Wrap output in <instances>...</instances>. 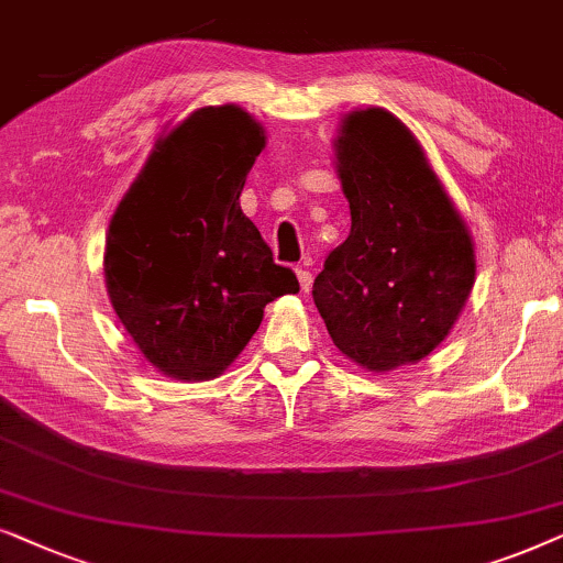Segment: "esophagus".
I'll return each mask as SVG.
<instances>
[{
	"label": "esophagus",
	"instance_id": "1",
	"mask_svg": "<svg viewBox=\"0 0 563 563\" xmlns=\"http://www.w3.org/2000/svg\"><path fill=\"white\" fill-rule=\"evenodd\" d=\"M296 275H298V283H301V290L303 294H309V288H311V283H313V275H311V269H309V265H301L296 269Z\"/></svg>",
	"mask_w": 563,
	"mask_h": 563
}]
</instances>
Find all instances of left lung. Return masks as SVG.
Masks as SVG:
<instances>
[{"label":"left lung","instance_id":"1","mask_svg":"<svg viewBox=\"0 0 563 563\" xmlns=\"http://www.w3.org/2000/svg\"><path fill=\"white\" fill-rule=\"evenodd\" d=\"M334 148L352 227L313 280V303L342 355L394 371L430 355L453 329L474 288V242L391 112L344 115Z\"/></svg>","mask_w":563,"mask_h":563}]
</instances>
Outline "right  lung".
Listing matches in <instances>:
<instances>
[{
    "mask_svg": "<svg viewBox=\"0 0 563 563\" xmlns=\"http://www.w3.org/2000/svg\"><path fill=\"white\" fill-rule=\"evenodd\" d=\"M265 129L236 104L200 108L154 144L110 221L104 286L148 363L177 380L221 376L296 273L242 213Z\"/></svg>",
    "mask_w": 563,
    "mask_h": 563,
    "instance_id": "add662e5",
    "label": "right lung"
}]
</instances>
